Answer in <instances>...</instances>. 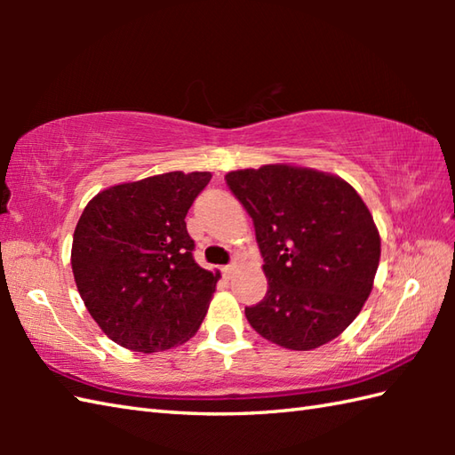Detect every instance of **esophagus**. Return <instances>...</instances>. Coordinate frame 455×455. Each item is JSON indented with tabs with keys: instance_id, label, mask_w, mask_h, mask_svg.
Instances as JSON below:
<instances>
[{
	"instance_id": "obj_1",
	"label": "esophagus",
	"mask_w": 455,
	"mask_h": 455,
	"mask_svg": "<svg viewBox=\"0 0 455 455\" xmlns=\"http://www.w3.org/2000/svg\"><path fill=\"white\" fill-rule=\"evenodd\" d=\"M235 267H236V262H233V264H228V266H222V274H225L227 277L235 272Z\"/></svg>"
}]
</instances>
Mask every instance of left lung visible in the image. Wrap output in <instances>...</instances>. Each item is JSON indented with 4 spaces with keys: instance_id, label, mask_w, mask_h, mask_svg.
<instances>
[{
    "instance_id": "1",
    "label": "left lung",
    "mask_w": 455,
    "mask_h": 455,
    "mask_svg": "<svg viewBox=\"0 0 455 455\" xmlns=\"http://www.w3.org/2000/svg\"><path fill=\"white\" fill-rule=\"evenodd\" d=\"M228 188L254 220L267 293L246 307L254 331L307 352L340 336L373 289L381 238L346 180L295 164L228 172Z\"/></svg>"
}]
</instances>
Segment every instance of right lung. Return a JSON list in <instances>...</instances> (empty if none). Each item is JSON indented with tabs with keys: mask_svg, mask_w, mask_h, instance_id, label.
Listing matches in <instances>:
<instances>
[{
	"mask_svg": "<svg viewBox=\"0 0 455 455\" xmlns=\"http://www.w3.org/2000/svg\"><path fill=\"white\" fill-rule=\"evenodd\" d=\"M211 172H168L100 191L76 225L72 272L105 336L132 352L196 336L220 272L193 259L186 215Z\"/></svg>",
	"mask_w": 455,
	"mask_h": 455,
	"instance_id": "add662e5",
	"label": "right lung"
}]
</instances>
